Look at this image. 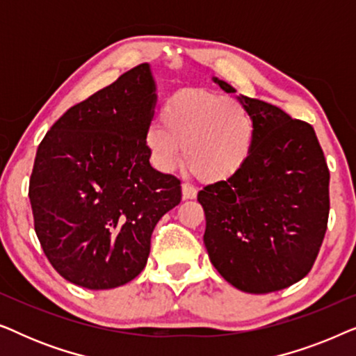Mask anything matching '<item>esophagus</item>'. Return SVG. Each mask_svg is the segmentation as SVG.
<instances>
[{"label": "esophagus", "instance_id": "1", "mask_svg": "<svg viewBox=\"0 0 356 356\" xmlns=\"http://www.w3.org/2000/svg\"><path fill=\"white\" fill-rule=\"evenodd\" d=\"M181 193H183V199H194L196 197V188L191 186L189 183H183L181 184Z\"/></svg>", "mask_w": 356, "mask_h": 356}]
</instances>
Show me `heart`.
<instances>
[{"label":"heart","instance_id":"b5f03b06","mask_svg":"<svg viewBox=\"0 0 356 356\" xmlns=\"http://www.w3.org/2000/svg\"><path fill=\"white\" fill-rule=\"evenodd\" d=\"M147 147L155 167L172 172L183 159L204 183L235 177L250 159L254 121L240 102L202 89L172 95L162 110V123L149 126Z\"/></svg>","mask_w":356,"mask_h":356}]
</instances>
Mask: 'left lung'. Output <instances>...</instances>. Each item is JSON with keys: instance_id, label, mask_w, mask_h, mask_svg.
<instances>
[{"instance_id": "1", "label": "left lung", "mask_w": 356, "mask_h": 356, "mask_svg": "<svg viewBox=\"0 0 356 356\" xmlns=\"http://www.w3.org/2000/svg\"><path fill=\"white\" fill-rule=\"evenodd\" d=\"M238 100L254 121V144L235 177L199 191L204 245L228 284L270 293L308 275L318 257L327 230L329 168L313 126L262 100Z\"/></svg>"}]
</instances>
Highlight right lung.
<instances>
[{"instance_id":"right-lung-1","label":"right lung","mask_w":356,"mask_h":356,"mask_svg":"<svg viewBox=\"0 0 356 356\" xmlns=\"http://www.w3.org/2000/svg\"><path fill=\"white\" fill-rule=\"evenodd\" d=\"M155 102L143 63L71 106L38 145L29 183L33 227L71 284L108 290L138 277L155 225L181 201L179 179L149 162Z\"/></svg>"}]
</instances>
